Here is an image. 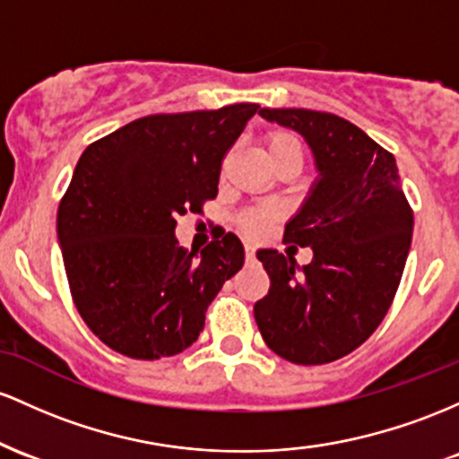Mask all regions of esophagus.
I'll use <instances>...</instances> for the list:
<instances>
[{
  "label": "esophagus",
  "instance_id": "obj_1",
  "mask_svg": "<svg viewBox=\"0 0 459 459\" xmlns=\"http://www.w3.org/2000/svg\"><path fill=\"white\" fill-rule=\"evenodd\" d=\"M245 257H247V262L255 260V249H254V247H251V245L245 247Z\"/></svg>",
  "mask_w": 459,
  "mask_h": 459
}]
</instances>
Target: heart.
I'll list each match as a JSON object with an SVG mask.
<instances>
[{
  "instance_id": "obj_1",
  "label": "heart",
  "mask_w": 459,
  "mask_h": 459,
  "mask_svg": "<svg viewBox=\"0 0 459 459\" xmlns=\"http://www.w3.org/2000/svg\"><path fill=\"white\" fill-rule=\"evenodd\" d=\"M264 149L273 169L286 162H295L299 167L303 164V143L292 130L277 127V130L266 132ZM275 216L277 210L273 208V205H255V208H247L236 216V228H238V231L245 238L255 240L269 230V225L275 221Z\"/></svg>"
}]
</instances>
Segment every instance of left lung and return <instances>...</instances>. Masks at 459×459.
I'll use <instances>...</instances> for the list:
<instances>
[{
  "mask_svg": "<svg viewBox=\"0 0 459 459\" xmlns=\"http://www.w3.org/2000/svg\"><path fill=\"white\" fill-rule=\"evenodd\" d=\"M260 115L306 136L321 179L284 230V243L312 247V262L297 273L292 257L257 251L271 288L254 316L271 351L316 367L355 351L384 321L414 214L393 153L351 121L307 108H262Z\"/></svg>",
  "mask_w": 459,
  "mask_h": 459,
  "instance_id": "1",
  "label": "left lung"
}]
</instances>
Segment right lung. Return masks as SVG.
<instances>
[{
	"label": "right lung",
	"mask_w": 459,
	"mask_h": 459,
	"mask_svg": "<svg viewBox=\"0 0 459 459\" xmlns=\"http://www.w3.org/2000/svg\"><path fill=\"white\" fill-rule=\"evenodd\" d=\"M257 108L141 117L77 160L58 205V240L77 312L112 351L132 359L182 353L243 269L234 234L197 255L178 245L175 225L216 197L223 158Z\"/></svg>",
	"instance_id": "add662e5"
}]
</instances>
